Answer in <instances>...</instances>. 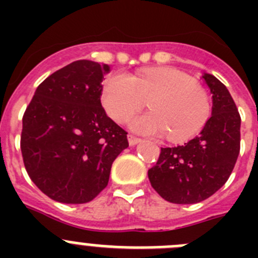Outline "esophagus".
I'll use <instances>...</instances> for the list:
<instances>
[{
  "label": "esophagus",
  "mask_w": 258,
  "mask_h": 258,
  "mask_svg": "<svg viewBox=\"0 0 258 258\" xmlns=\"http://www.w3.org/2000/svg\"><path fill=\"white\" fill-rule=\"evenodd\" d=\"M127 141H129V146H131V147H134V146H137L138 143L141 142L140 138H137V137H134V136L127 137Z\"/></svg>",
  "instance_id": "esophagus-1"
}]
</instances>
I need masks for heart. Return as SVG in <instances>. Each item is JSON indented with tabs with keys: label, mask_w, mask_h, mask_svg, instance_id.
I'll return each mask as SVG.
<instances>
[{
	"label": "heart",
	"mask_w": 258,
	"mask_h": 258,
	"mask_svg": "<svg viewBox=\"0 0 258 258\" xmlns=\"http://www.w3.org/2000/svg\"><path fill=\"white\" fill-rule=\"evenodd\" d=\"M151 108L129 121L140 134H163L169 140L188 138L202 129L211 116L206 92L174 68H146L136 75H109L102 88V104L109 117L124 122L145 103Z\"/></svg>",
	"instance_id": "obj_1"
}]
</instances>
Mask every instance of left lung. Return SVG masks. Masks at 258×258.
<instances>
[{"mask_svg": "<svg viewBox=\"0 0 258 258\" xmlns=\"http://www.w3.org/2000/svg\"><path fill=\"white\" fill-rule=\"evenodd\" d=\"M212 93V116L199 134L181 146L164 147L149 170L151 186L166 202L195 204L226 183L240 151V115L227 88L203 74Z\"/></svg>", "mask_w": 258, "mask_h": 258, "instance_id": "1", "label": "left lung"}]
</instances>
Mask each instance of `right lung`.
<instances>
[{"instance_id": "1", "label": "right lung", "mask_w": 258, "mask_h": 258, "mask_svg": "<svg viewBox=\"0 0 258 258\" xmlns=\"http://www.w3.org/2000/svg\"><path fill=\"white\" fill-rule=\"evenodd\" d=\"M108 64L76 60L36 89L23 116V161L33 183L50 199L84 204L108 183L111 166L126 149V132L102 107Z\"/></svg>"}]
</instances>
